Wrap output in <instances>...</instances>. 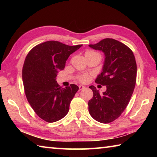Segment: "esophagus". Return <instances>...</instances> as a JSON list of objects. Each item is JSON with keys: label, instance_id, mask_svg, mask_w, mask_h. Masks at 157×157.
I'll list each match as a JSON object with an SVG mask.
<instances>
[{"label": "esophagus", "instance_id": "34e87169", "mask_svg": "<svg viewBox=\"0 0 157 157\" xmlns=\"http://www.w3.org/2000/svg\"><path fill=\"white\" fill-rule=\"evenodd\" d=\"M85 89V86H83V85H79V90H82V89Z\"/></svg>", "mask_w": 157, "mask_h": 157}]
</instances>
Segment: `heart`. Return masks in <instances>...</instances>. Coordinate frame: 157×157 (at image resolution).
<instances>
[{
    "label": "heart",
    "instance_id": "obj_1",
    "mask_svg": "<svg viewBox=\"0 0 157 157\" xmlns=\"http://www.w3.org/2000/svg\"><path fill=\"white\" fill-rule=\"evenodd\" d=\"M95 52L94 51H93V50H87V51L85 52V56H86V55H93V54H95ZM89 75H82L78 77V81L82 82V83H86V82H88L89 81Z\"/></svg>",
    "mask_w": 157,
    "mask_h": 157
}]
</instances>
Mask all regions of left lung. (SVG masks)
Returning <instances> with one entry per match:
<instances>
[{
  "label": "left lung",
  "instance_id": "obj_1",
  "mask_svg": "<svg viewBox=\"0 0 157 157\" xmlns=\"http://www.w3.org/2000/svg\"><path fill=\"white\" fill-rule=\"evenodd\" d=\"M89 46L105 53L102 72L95 82L107 90L100 94L94 86H89L94 96L89 101V111L95 121L109 123L121 116L131 99L136 81V59L129 47L113 39H104Z\"/></svg>",
  "mask_w": 157,
  "mask_h": 157
}]
</instances>
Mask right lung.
<instances>
[{
    "label": "right lung",
    "mask_w": 157,
    "mask_h": 157,
    "mask_svg": "<svg viewBox=\"0 0 157 157\" xmlns=\"http://www.w3.org/2000/svg\"><path fill=\"white\" fill-rule=\"evenodd\" d=\"M81 46L48 41L34 46L25 57L22 78L26 98L36 115L48 123L59 121L68 113L78 91L75 84L62 88L56 78L70 55Z\"/></svg>",
    "instance_id": "add662e5"
}]
</instances>
